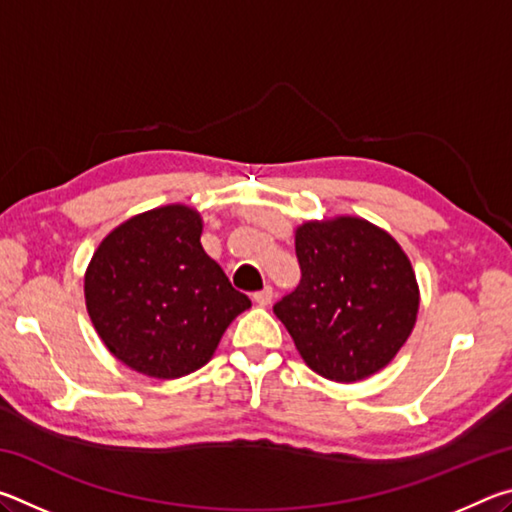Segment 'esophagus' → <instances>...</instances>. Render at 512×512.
<instances>
[{"mask_svg": "<svg viewBox=\"0 0 512 512\" xmlns=\"http://www.w3.org/2000/svg\"><path fill=\"white\" fill-rule=\"evenodd\" d=\"M253 298H255L257 305H262V307L271 305V302H273V287H264L262 291H257Z\"/></svg>", "mask_w": 512, "mask_h": 512, "instance_id": "esophagus-1", "label": "esophagus"}]
</instances>
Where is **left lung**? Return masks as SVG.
Listing matches in <instances>:
<instances>
[{
	"mask_svg": "<svg viewBox=\"0 0 512 512\" xmlns=\"http://www.w3.org/2000/svg\"><path fill=\"white\" fill-rule=\"evenodd\" d=\"M300 284L273 305L311 370L357 381L391 361L418 316L409 257L375 225L341 216L296 232Z\"/></svg>",
	"mask_w": 512,
	"mask_h": 512,
	"instance_id": "obj_1",
	"label": "left lung"
}]
</instances>
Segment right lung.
I'll use <instances>...</instances> for the list:
<instances>
[{
    "mask_svg": "<svg viewBox=\"0 0 512 512\" xmlns=\"http://www.w3.org/2000/svg\"><path fill=\"white\" fill-rule=\"evenodd\" d=\"M201 216L167 205L121 223L85 273V302L101 341L142 375L176 379L212 359L246 293L201 246Z\"/></svg>",
    "mask_w": 512,
    "mask_h": 512,
    "instance_id": "1",
    "label": "right lung"
}]
</instances>
